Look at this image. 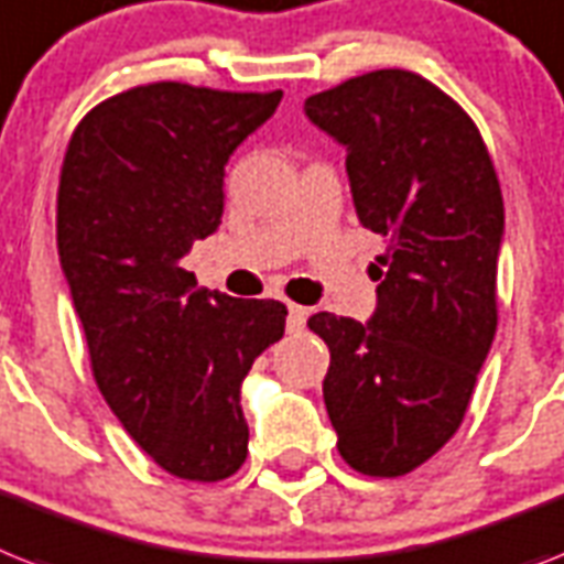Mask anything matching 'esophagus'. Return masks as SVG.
<instances>
[{
	"instance_id": "1",
	"label": "esophagus",
	"mask_w": 564,
	"mask_h": 564,
	"mask_svg": "<svg viewBox=\"0 0 564 564\" xmlns=\"http://www.w3.org/2000/svg\"><path fill=\"white\" fill-rule=\"evenodd\" d=\"M305 316H308V311L302 308V305H296V302H288V332H302Z\"/></svg>"
}]
</instances>
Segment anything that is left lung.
<instances>
[{"mask_svg": "<svg viewBox=\"0 0 564 564\" xmlns=\"http://www.w3.org/2000/svg\"><path fill=\"white\" fill-rule=\"evenodd\" d=\"M305 115L348 147L360 225L386 239L371 323L308 319L332 351L325 409L348 467L406 476L458 432L496 337L499 175L473 118L415 72L351 77Z\"/></svg>", "mask_w": 564, "mask_h": 564, "instance_id": "1", "label": "left lung"}]
</instances>
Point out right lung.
Masks as SVG:
<instances>
[{"mask_svg": "<svg viewBox=\"0 0 564 564\" xmlns=\"http://www.w3.org/2000/svg\"><path fill=\"white\" fill-rule=\"evenodd\" d=\"M282 91L161 80L86 111L65 147L57 250L97 389L158 467L225 481L248 458L239 389L285 334L276 300L195 288L181 256L225 213V164Z\"/></svg>", "mask_w": 564, "mask_h": 564, "instance_id": "right-lung-1", "label": "right lung"}]
</instances>
